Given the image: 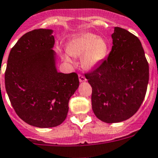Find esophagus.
Masks as SVG:
<instances>
[{"mask_svg": "<svg viewBox=\"0 0 158 158\" xmlns=\"http://www.w3.org/2000/svg\"><path fill=\"white\" fill-rule=\"evenodd\" d=\"M79 82H85V81H86V79L85 78V76H82V75H81V74L79 75Z\"/></svg>", "mask_w": 158, "mask_h": 158, "instance_id": "obj_1", "label": "esophagus"}]
</instances>
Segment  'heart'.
I'll return each mask as SVG.
<instances>
[{
    "label": "heart",
    "instance_id": "1",
    "mask_svg": "<svg viewBox=\"0 0 158 158\" xmlns=\"http://www.w3.org/2000/svg\"><path fill=\"white\" fill-rule=\"evenodd\" d=\"M69 54L74 57L82 56L84 68L91 69L97 66L106 57L109 45L104 38L93 33H85L75 38L67 47ZM66 62H72L69 56L63 55Z\"/></svg>",
    "mask_w": 158,
    "mask_h": 158
}]
</instances>
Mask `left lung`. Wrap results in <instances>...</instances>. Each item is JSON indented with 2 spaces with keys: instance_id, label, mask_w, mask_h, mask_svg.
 Returning a JSON list of instances; mask_svg holds the SVG:
<instances>
[{
  "instance_id": "1",
  "label": "left lung",
  "mask_w": 158,
  "mask_h": 158,
  "mask_svg": "<svg viewBox=\"0 0 158 158\" xmlns=\"http://www.w3.org/2000/svg\"><path fill=\"white\" fill-rule=\"evenodd\" d=\"M107 59L85 73L92 86V108L98 119L119 123L134 116L148 89L149 65L139 38L116 27Z\"/></svg>"
}]
</instances>
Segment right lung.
I'll list each match as a JSON object with an SVG mask.
<instances>
[{"instance_id":"right-lung-1","label":"right lung","mask_w":158,"mask_h":158,"mask_svg":"<svg viewBox=\"0 0 158 158\" xmlns=\"http://www.w3.org/2000/svg\"><path fill=\"white\" fill-rule=\"evenodd\" d=\"M52 30L24 34L7 59L5 88L14 110L25 123L41 128L60 125L67 116L69 101L79 87L77 73L56 68Z\"/></svg>"}]
</instances>
